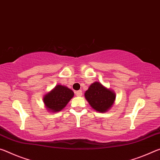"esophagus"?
Returning a JSON list of instances; mask_svg holds the SVG:
<instances>
[{"instance_id":"esophagus-1","label":"esophagus","mask_w":160,"mask_h":160,"mask_svg":"<svg viewBox=\"0 0 160 160\" xmlns=\"http://www.w3.org/2000/svg\"><path fill=\"white\" fill-rule=\"evenodd\" d=\"M76 95H77V96H78V97H79V96H82V91L81 90L76 91Z\"/></svg>"}]
</instances>
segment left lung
Returning a JSON list of instances; mask_svg holds the SVG:
<instances>
[{
    "label": "left lung",
    "mask_w": 160,
    "mask_h": 160,
    "mask_svg": "<svg viewBox=\"0 0 160 160\" xmlns=\"http://www.w3.org/2000/svg\"><path fill=\"white\" fill-rule=\"evenodd\" d=\"M85 98L93 110L106 112L110 110L116 100V93L99 82H93L84 93Z\"/></svg>",
    "instance_id": "8db88e82"
}]
</instances>
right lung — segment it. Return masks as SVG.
I'll use <instances>...</instances> for the list:
<instances>
[{"mask_svg":"<svg viewBox=\"0 0 160 160\" xmlns=\"http://www.w3.org/2000/svg\"><path fill=\"white\" fill-rule=\"evenodd\" d=\"M74 96L72 90L67 86L58 84L44 96L43 102L48 111L54 113L62 111Z\"/></svg>","mask_w":160,"mask_h":160,"instance_id":"1","label":"right lung"}]
</instances>
